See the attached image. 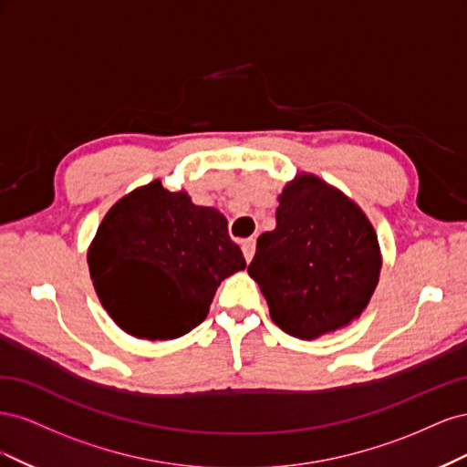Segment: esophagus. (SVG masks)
<instances>
[{
	"label": "esophagus",
	"mask_w": 467,
	"mask_h": 467,
	"mask_svg": "<svg viewBox=\"0 0 467 467\" xmlns=\"http://www.w3.org/2000/svg\"><path fill=\"white\" fill-rule=\"evenodd\" d=\"M242 249H244V257H245V261L249 263V261L253 259V255H255V239H245L244 245H242Z\"/></svg>",
	"instance_id": "34e87169"
}]
</instances>
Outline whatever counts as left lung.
I'll return each instance as SVG.
<instances>
[{"label":"left lung","mask_w":467,"mask_h":467,"mask_svg":"<svg viewBox=\"0 0 467 467\" xmlns=\"http://www.w3.org/2000/svg\"><path fill=\"white\" fill-rule=\"evenodd\" d=\"M379 268L364 210L317 175L298 173L278 194L276 228L259 235L247 273L278 327L312 341L360 317Z\"/></svg>","instance_id":"obj_1"}]
</instances>
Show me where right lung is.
<instances>
[{
  "instance_id": "add662e5",
  "label": "right lung",
  "mask_w": 467,
  "mask_h": 467,
  "mask_svg": "<svg viewBox=\"0 0 467 467\" xmlns=\"http://www.w3.org/2000/svg\"><path fill=\"white\" fill-rule=\"evenodd\" d=\"M88 265L99 300L124 333L167 341L206 319L220 282L244 271L245 259L220 210L155 179L110 206Z\"/></svg>"
}]
</instances>
